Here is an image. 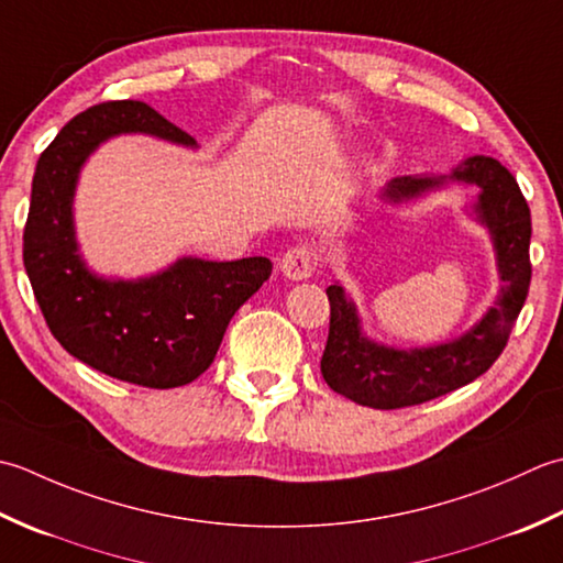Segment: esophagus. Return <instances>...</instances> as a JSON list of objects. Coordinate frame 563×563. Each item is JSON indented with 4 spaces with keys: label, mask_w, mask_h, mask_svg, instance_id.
Returning a JSON list of instances; mask_svg holds the SVG:
<instances>
[{
    "label": "esophagus",
    "mask_w": 563,
    "mask_h": 563,
    "mask_svg": "<svg viewBox=\"0 0 563 563\" xmlns=\"http://www.w3.org/2000/svg\"><path fill=\"white\" fill-rule=\"evenodd\" d=\"M316 265H318L316 250L306 243H298V245L286 250L282 262H279V267L286 277L296 279V282L311 277V274L316 272Z\"/></svg>",
    "instance_id": "esophagus-1"
}]
</instances>
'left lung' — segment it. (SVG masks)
Wrapping results in <instances>:
<instances>
[{
	"label": "left lung",
	"instance_id": "8db88e82",
	"mask_svg": "<svg viewBox=\"0 0 563 563\" xmlns=\"http://www.w3.org/2000/svg\"><path fill=\"white\" fill-rule=\"evenodd\" d=\"M452 179L481 187L476 213L490 228L498 252L503 279L498 303L464 338L438 347L404 352L374 345L362 338L352 301L338 284L328 286L330 330L320 374L332 391L354 404L378 410L426 404L459 386L472 384L490 369L508 345L532 279L530 206L515 177L493 157L476 155L464 159L454 169ZM442 181V177H396L384 194L386 199L400 201Z\"/></svg>",
	"mask_w": 563,
	"mask_h": 563
}]
</instances>
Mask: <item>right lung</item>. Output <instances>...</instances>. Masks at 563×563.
Segmentation results:
<instances>
[{
    "label": "right lung",
    "instance_id": "add662e5",
    "mask_svg": "<svg viewBox=\"0 0 563 563\" xmlns=\"http://www.w3.org/2000/svg\"><path fill=\"white\" fill-rule=\"evenodd\" d=\"M194 145L145 101H104L77 113L38 157L24 225V267L53 338L107 376L145 388L185 386L209 369L235 311L269 279L267 257H185L141 282H104L77 255L73 194L95 147L117 133Z\"/></svg>",
    "mask_w": 563,
    "mask_h": 563
}]
</instances>
